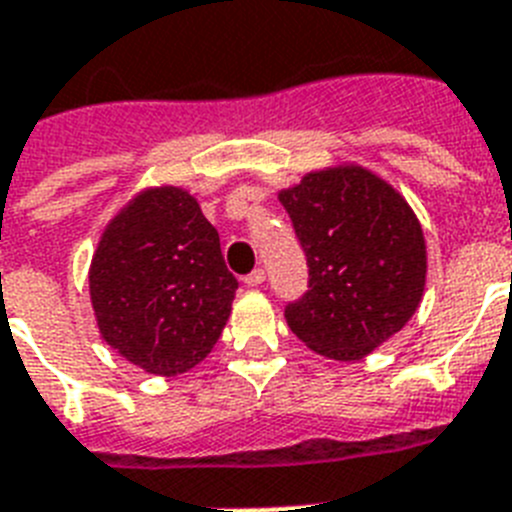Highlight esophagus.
Returning <instances> with one entry per match:
<instances>
[{
    "mask_svg": "<svg viewBox=\"0 0 512 512\" xmlns=\"http://www.w3.org/2000/svg\"><path fill=\"white\" fill-rule=\"evenodd\" d=\"M242 281L247 283V286H260V283L265 281V270L263 268H255V270H252V273H247V276H244Z\"/></svg>",
    "mask_w": 512,
    "mask_h": 512,
    "instance_id": "esophagus-1",
    "label": "esophagus"
}]
</instances>
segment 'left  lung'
<instances>
[{"label":"left lung","mask_w":512,"mask_h":512,"mask_svg":"<svg viewBox=\"0 0 512 512\" xmlns=\"http://www.w3.org/2000/svg\"><path fill=\"white\" fill-rule=\"evenodd\" d=\"M307 255L304 296L286 322L312 351L354 362L422 302L427 247L414 210L362 166L315 171L278 195Z\"/></svg>","instance_id":"left-lung-1"}]
</instances>
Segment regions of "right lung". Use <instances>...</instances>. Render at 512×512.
<instances>
[{"label": "right lung", "instance_id": "right-lung-1", "mask_svg": "<svg viewBox=\"0 0 512 512\" xmlns=\"http://www.w3.org/2000/svg\"><path fill=\"white\" fill-rule=\"evenodd\" d=\"M239 289L192 195L145 190L109 223L90 265L103 341L150 375H182L221 338Z\"/></svg>", "mask_w": 512, "mask_h": 512}]
</instances>
